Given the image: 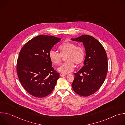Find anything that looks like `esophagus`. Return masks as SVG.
I'll list each match as a JSON object with an SVG mask.
<instances>
[{
	"instance_id": "esophagus-1",
	"label": "esophagus",
	"mask_w": 125,
	"mask_h": 125,
	"mask_svg": "<svg viewBox=\"0 0 125 125\" xmlns=\"http://www.w3.org/2000/svg\"><path fill=\"white\" fill-rule=\"evenodd\" d=\"M60 76H65V75H66V74H63V73H61L60 74Z\"/></svg>"
}]
</instances>
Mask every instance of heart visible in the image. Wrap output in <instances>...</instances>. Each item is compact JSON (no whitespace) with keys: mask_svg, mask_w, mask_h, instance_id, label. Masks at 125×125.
<instances>
[{"mask_svg":"<svg viewBox=\"0 0 125 125\" xmlns=\"http://www.w3.org/2000/svg\"><path fill=\"white\" fill-rule=\"evenodd\" d=\"M60 53L51 50L49 52V57L51 62L54 65L59 64L64 57L66 62L62 64L58 68V71L63 73H68L73 72L75 68V64L80 65L84 61L85 52L82 47L77 46L74 43L66 42L59 47Z\"/></svg>","mask_w":125,"mask_h":125,"instance_id":"obj_1","label":"heart"}]
</instances>
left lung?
<instances>
[{
    "mask_svg": "<svg viewBox=\"0 0 125 125\" xmlns=\"http://www.w3.org/2000/svg\"><path fill=\"white\" fill-rule=\"evenodd\" d=\"M73 41L82 42L86 51L84 66L75 73L72 83L73 90L82 96L96 92L103 84L108 72L106 52L99 42L89 35H82Z\"/></svg>",
    "mask_w": 125,
    "mask_h": 125,
    "instance_id": "left-lung-1",
    "label": "left lung"
}]
</instances>
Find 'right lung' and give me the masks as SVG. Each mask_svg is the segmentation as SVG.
<instances>
[{
  "instance_id": "add662e5",
  "label": "right lung",
  "mask_w": 125,
  "mask_h": 125,
  "mask_svg": "<svg viewBox=\"0 0 125 125\" xmlns=\"http://www.w3.org/2000/svg\"><path fill=\"white\" fill-rule=\"evenodd\" d=\"M61 40L52 36L39 35L27 42L17 62V73L21 85L31 95L43 98L53 90L60 73L52 66L49 52Z\"/></svg>"
}]
</instances>
